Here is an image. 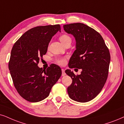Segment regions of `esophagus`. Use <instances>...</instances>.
Masks as SVG:
<instances>
[{
    "label": "esophagus",
    "mask_w": 124,
    "mask_h": 124,
    "mask_svg": "<svg viewBox=\"0 0 124 124\" xmlns=\"http://www.w3.org/2000/svg\"><path fill=\"white\" fill-rule=\"evenodd\" d=\"M62 76H65V75H66V73H65V70H64L63 69H62Z\"/></svg>",
    "instance_id": "obj_1"
}]
</instances>
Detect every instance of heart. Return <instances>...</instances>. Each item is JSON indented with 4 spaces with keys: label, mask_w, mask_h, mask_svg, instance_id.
Here are the masks:
<instances>
[{
    "label": "heart",
    "mask_w": 124,
    "mask_h": 124,
    "mask_svg": "<svg viewBox=\"0 0 124 124\" xmlns=\"http://www.w3.org/2000/svg\"><path fill=\"white\" fill-rule=\"evenodd\" d=\"M59 40L60 41L62 42V43L64 45L67 42H71V39L69 36L67 35H61L60 37H59ZM56 62L58 64L60 65H63L65 63V59L63 58H57L56 59Z\"/></svg>",
    "instance_id": "heart-1"
}]
</instances>
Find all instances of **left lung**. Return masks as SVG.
Wrapping results in <instances>:
<instances>
[{"instance_id": "left-lung-1", "label": "left lung", "mask_w": 124, "mask_h": 124, "mask_svg": "<svg viewBox=\"0 0 124 124\" xmlns=\"http://www.w3.org/2000/svg\"><path fill=\"white\" fill-rule=\"evenodd\" d=\"M63 29L76 42V50L70 58L69 68L82 70L76 76L71 70L65 73L71 78L67 87L71 99L79 102L92 100L100 93L108 76L110 55L104 39L97 31L81 23L65 24Z\"/></svg>"}]
</instances>
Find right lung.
Returning a JSON list of instances; mask_svg holds the SVG:
<instances>
[{
    "label": "right lung",
    "mask_w": 124,
    "mask_h": 124,
    "mask_svg": "<svg viewBox=\"0 0 124 124\" xmlns=\"http://www.w3.org/2000/svg\"><path fill=\"white\" fill-rule=\"evenodd\" d=\"M58 31L61 32L59 24L34 27L23 34L12 47L9 70L17 92L28 101L37 102L47 98L62 75L60 67L55 64L46 70L38 66Z\"/></svg>",
    "instance_id": "obj_1"
}]
</instances>
